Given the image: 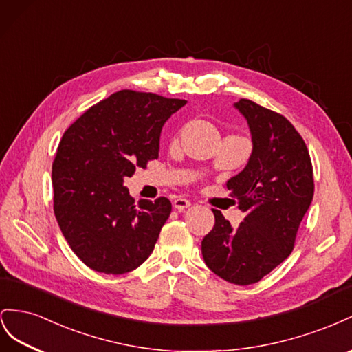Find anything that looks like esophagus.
Segmentation results:
<instances>
[{
	"label": "esophagus",
	"instance_id": "esophagus-1",
	"mask_svg": "<svg viewBox=\"0 0 352 352\" xmlns=\"http://www.w3.org/2000/svg\"><path fill=\"white\" fill-rule=\"evenodd\" d=\"M188 206H192V202H190V200H187V199L178 197V199L174 200V208L178 209L179 212H183V210H184L186 208H188Z\"/></svg>",
	"mask_w": 352,
	"mask_h": 352
}]
</instances>
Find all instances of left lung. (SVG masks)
<instances>
[{"instance_id": "obj_1", "label": "left lung", "mask_w": 352, "mask_h": 352, "mask_svg": "<svg viewBox=\"0 0 352 352\" xmlns=\"http://www.w3.org/2000/svg\"><path fill=\"white\" fill-rule=\"evenodd\" d=\"M252 153L242 173L227 182L245 219L233 228L212 209L215 226L202 240L205 264L230 283L259 282L294 250L300 221L313 202V165L305 142L280 113L240 98Z\"/></svg>"}]
</instances>
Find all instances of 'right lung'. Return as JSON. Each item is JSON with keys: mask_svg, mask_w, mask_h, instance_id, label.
<instances>
[{"mask_svg": "<svg viewBox=\"0 0 352 352\" xmlns=\"http://www.w3.org/2000/svg\"><path fill=\"white\" fill-rule=\"evenodd\" d=\"M186 103L122 89L66 129L53 162L54 215L87 267L124 274L153 252L173 206L166 197L135 204L124 179L157 159L164 124Z\"/></svg>", "mask_w": 352, "mask_h": 352, "instance_id": "add662e5", "label": "right lung"}]
</instances>
